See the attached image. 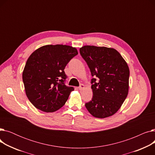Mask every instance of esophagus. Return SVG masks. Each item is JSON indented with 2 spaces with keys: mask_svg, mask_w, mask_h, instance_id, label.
Segmentation results:
<instances>
[{
  "mask_svg": "<svg viewBox=\"0 0 155 155\" xmlns=\"http://www.w3.org/2000/svg\"><path fill=\"white\" fill-rule=\"evenodd\" d=\"M84 88H85V85L84 84H80V87H78V89L80 91H83Z\"/></svg>",
  "mask_w": 155,
  "mask_h": 155,
  "instance_id": "34e87169",
  "label": "esophagus"
}]
</instances>
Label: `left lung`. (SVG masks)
<instances>
[{
	"label": "left lung",
	"instance_id": "obj_1",
	"mask_svg": "<svg viewBox=\"0 0 155 155\" xmlns=\"http://www.w3.org/2000/svg\"><path fill=\"white\" fill-rule=\"evenodd\" d=\"M80 53L94 77L93 97L85 104L87 109L97 118L114 115L128 94L129 69L126 61L111 48L86 45L80 48Z\"/></svg>",
	"mask_w": 155,
	"mask_h": 155
}]
</instances>
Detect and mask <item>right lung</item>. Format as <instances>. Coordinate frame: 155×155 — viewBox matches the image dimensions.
<instances>
[{"instance_id":"1","label":"right lung","mask_w":155,"mask_h":155,"mask_svg":"<svg viewBox=\"0 0 155 155\" xmlns=\"http://www.w3.org/2000/svg\"><path fill=\"white\" fill-rule=\"evenodd\" d=\"M77 54L75 48L50 45L39 48L29 56L22 80L28 98L36 108L53 112L64 105L74 89L65 85L64 69Z\"/></svg>"}]
</instances>
